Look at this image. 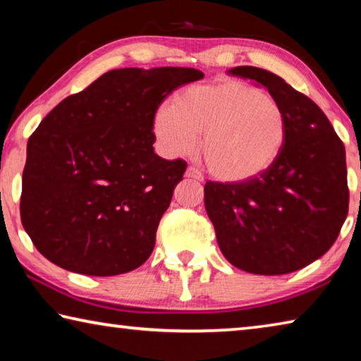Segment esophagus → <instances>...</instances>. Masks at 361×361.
Here are the masks:
<instances>
[{
  "instance_id": "obj_1",
  "label": "esophagus",
  "mask_w": 361,
  "mask_h": 361,
  "mask_svg": "<svg viewBox=\"0 0 361 361\" xmlns=\"http://www.w3.org/2000/svg\"><path fill=\"white\" fill-rule=\"evenodd\" d=\"M185 176H186V178H192V180H197V181H202L204 180L202 173H200L195 167H188Z\"/></svg>"
}]
</instances>
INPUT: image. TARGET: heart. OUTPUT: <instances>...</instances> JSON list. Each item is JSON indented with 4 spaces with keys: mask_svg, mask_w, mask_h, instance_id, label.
Here are the masks:
<instances>
[{
    "mask_svg": "<svg viewBox=\"0 0 361 361\" xmlns=\"http://www.w3.org/2000/svg\"><path fill=\"white\" fill-rule=\"evenodd\" d=\"M154 129L169 154L183 156L200 138V154L215 178L245 181L277 161L286 142V116L279 100L256 85L224 79L191 85L173 105L157 109Z\"/></svg>",
    "mask_w": 361,
    "mask_h": 361,
    "instance_id": "b5f03b06",
    "label": "heart"
}]
</instances>
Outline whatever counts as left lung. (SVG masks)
<instances>
[{
	"instance_id": "obj_1",
	"label": "left lung",
	"mask_w": 361,
	"mask_h": 361,
	"mask_svg": "<svg viewBox=\"0 0 361 361\" xmlns=\"http://www.w3.org/2000/svg\"><path fill=\"white\" fill-rule=\"evenodd\" d=\"M279 100L286 142L277 161L245 181H207L205 210L232 266L259 276H282L325 255L349 212L345 148L325 113L274 73L237 66Z\"/></svg>"
}]
</instances>
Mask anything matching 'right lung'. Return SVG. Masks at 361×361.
Listing matches in <instances>:
<instances>
[{
  "label": "right lung",
  "instance_id": "right-lung-1",
  "mask_svg": "<svg viewBox=\"0 0 361 361\" xmlns=\"http://www.w3.org/2000/svg\"><path fill=\"white\" fill-rule=\"evenodd\" d=\"M204 73L121 68L66 97L28 138L20 219L38 252L84 276H118L149 258L186 162L159 157L157 108Z\"/></svg>",
  "mask_w": 361,
  "mask_h": 361
}]
</instances>
